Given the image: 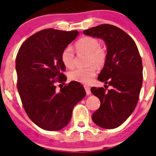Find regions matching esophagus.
<instances>
[{
  "label": "esophagus",
  "instance_id": "1",
  "mask_svg": "<svg viewBox=\"0 0 156 156\" xmlns=\"http://www.w3.org/2000/svg\"><path fill=\"white\" fill-rule=\"evenodd\" d=\"M84 89H85V91H86V93H87V95H90L91 94V91H90V87H88V86H84Z\"/></svg>",
  "mask_w": 156,
  "mask_h": 156
}]
</instances>
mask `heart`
I'll return each instance as SVG.
<instances>
[{"label":"heart","mask_w":156,"mask_h":156,"mask_svg":"<svg viewBox=\"0 0 156 156\" xmlns=\"http://www.w3.org/2000/svg\"><path fill=\"white\" fill-rule=\"evenodd\" d=\"M78 53L87 54V63L90 65L87 68H78L69 72L71 80L82 84H89L96 74V67H102L106 60V52L100 47V43L96 38L84 37L76 43ZM61 61L66 68L72 69L74 66V53L71 46H67L61 53Z\"/></svg>","instance_id":"b5f03b06"}]
</instances>
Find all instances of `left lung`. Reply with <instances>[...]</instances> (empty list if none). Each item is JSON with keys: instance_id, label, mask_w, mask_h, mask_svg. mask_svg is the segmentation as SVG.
Instances as JSON below:
<instances>
[{"instance_id": "obj_1", "label": "left lung", "mask_w": 156, "mask_h": 156, "mask_svg": "<svg viewBox=\"0 0 156 156\" xmlns=\"http://www.w3.org/2000/svg\"><path fill=\"white\" fill-rule=\"evenodd\" d=\"M86 35L104 40L106 60L98 80L103 87L91 88L101 101V106L92 116L98 126L111 129L122 125L137 104L143 84V63L133 39L120 28L101 24L83 31ZM108 84L112 89L105 91Z\"/></svg>"}]
</instances>
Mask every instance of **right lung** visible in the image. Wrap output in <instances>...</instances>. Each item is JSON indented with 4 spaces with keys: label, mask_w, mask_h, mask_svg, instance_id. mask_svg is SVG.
Wrapping results in <instances>:
<instances>
[{
    "label": "right lung",
    "mask_w": 156,
    "mask_h": 156,
    "mask_svg": "<svg viewBox=\"0 0 156 156\" xmlns=\"http://www.w3.org/2000/svg\"><path fill=\"white\" fill-rule=\"evenodd\" d=\"M78 34L76 30L46 29L25 40L17 53V89L23 107L29 118L47 131L64 128L74 105L86 95L77 82L55 90L56 82L66 80L61 53Z\"/></svg>",
    "instance_id": "1"
}]
</instances>
